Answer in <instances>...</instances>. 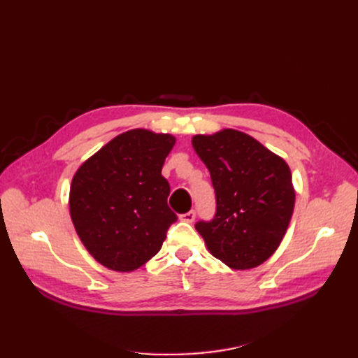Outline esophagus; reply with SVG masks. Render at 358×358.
Wrapping results in <instances>:
<instances>
[{
    "label": "esophagus",
    "instance_id": "obj_1",
    "mask_svg": "<svg viewBox=\"0 0 358 358\" xmlns=\"http://www.w3.org/2000/svg\"><path fill=\"white\" fill-rule=\"evenodd\" d=\"M179 220L180 221H183V222H194V220H196V212L194 210H189V212H187V213H182V215H179Z\"/></svg>",
    "mask_w": 358,
    "mask_h": 358
}]
</instances>
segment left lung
Instances as JSON below:
<instances>
[{"mask_svg": "<svg viewBox=\"0 0 358 358\" xmlns=\"http://www.w3.org/2000/svg\"><path fill=\"white\" fill-rule=\"evenodd\" d=\"M216 194V215L197 222L209 252L234 270L263 264L282 242L296 191L284 158L246 133L224 128L192 137Z\"/></svg>", "mask_w": 358, "mask_h": 358, "instance_id": "left-lung-1", "label": "left lung"}]
</instances>
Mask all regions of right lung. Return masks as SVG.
<instances>
[{
	"instance_id": "obj_1",
	"label": "right lung",
	"mask_w": 358,
	"mask_h": 358,
	"mask_svg": "<svg viewBox=\"0 0 358 358\" xmlns=\"http://www.w3.org/2000/svg\"><path fill=\"white\" fill-rule=\"evenodd\" d=\"M175 136L134 128L112 138L74 173L70 216L83 246L104 267L134 272L158 254L178 218L161 170Z\"/></svg>"
}]
</instances>
